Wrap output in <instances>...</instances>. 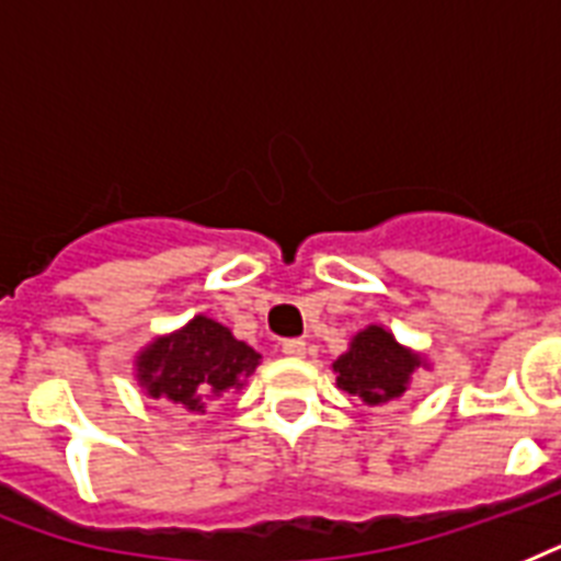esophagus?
Listing matches in <instances>:
<instances>
[{
    "instance_id": "obj_1",
    "label": "esophagus",
    "mask_w": 561,
    "mask_h": 561,
    "mask_svg": "<svg viewBox=\"0 0 561 561\" xmlns=\"http://www.w3.org/2000/svg\"><path fill=\"white\" fill-rule=\"evenodd\" d=\"M282 352H285L288 358H302V355H306V341H299V337H294V341H285L282 343Z\"/></svg>"
}]
</instances>
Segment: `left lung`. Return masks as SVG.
Returning a JSON list of instances; mask_svg holds the SVG:
<instances>
[{
	"label": "left lung",
	"instance_id": "left-lung-1",
	"mask_svg": "<svg viewBox=\"0 0 561 561\" xmlns=\"http://www.w3.org/2000/svg\"><path fill=\"white\" fill-rule=\"evenodd\" d=\"M332 367L343 392L367 404H383L408 390L410 375L425 367V358L401 346L383 325H367Z\"/></svg>",
	"mask_w": 561,
	"mask_h": 561
}]
</instances>
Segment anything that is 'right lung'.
I'll use <instances>...</instances> for the list:
<instances>
[{"mask_svg": "<svg viewBox=\"0 0 561 561\" xmlns=\"http://www.w3.org/2000/svg\"><path fill=\"white\" fill-rule=\"evenodd\" d=\"M259 358L262 355L236 341L227 325L197 314L180 332L157 337L136 355V381L153 399L203 413L209 399L241 390Z\"/></svg>", "mask_w": 561, "mask_h": 561, "instance_id": "1", "label": "right lung"}]
</instances>
